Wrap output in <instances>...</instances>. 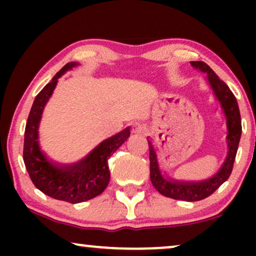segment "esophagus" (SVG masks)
I'll return each mask as SVG.
<instances>
[{"label": "esophagus", "instance_id": "34e87169", "mask_svg": "<svg viewBox=\"0 0 256 256\" xmlns=\"http://www.w3.org/2000/svg\"><path fill=\"white\" fill-rule=\"evenodd\" d=\"M132 132L134 134H143L146 132V126L142 122H134L132 126Z\"/></svg>", "mask_w": 256, "mask_h": 256}]
</instances>
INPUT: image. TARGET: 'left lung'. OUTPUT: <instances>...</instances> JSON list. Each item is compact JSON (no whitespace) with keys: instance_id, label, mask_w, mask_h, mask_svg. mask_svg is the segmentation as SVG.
<instances>
[{"instance_id":"obj_1","label":"left lung","mask_w":256,"mask_h":256,"mask_svg":"<svg viewBox=\"0 0 256 256\" xmlns=\"http://www.w3.org/2000/svg\"><path fill=\"white\" fill-rule=\"evenodd\" d=\"M191 65L200 70L202 72L208 73V78L216 96L222 104L224 113L227 118V128H228V135H227V143H228V155L222 166L212 178L208 180L200 182V183H184V182L168 180L163 178L160 172L158 164H157V157L155 149L152 142L148 141L149 144V157H150V180L154 188L166 197L177 199V200L186 202H198L202 199L208 198L211 196L224 182L228 180L233 170V164L236 160L238 146H239L241 138V116L238 101L222 80L216 74L214 71L204 62H191Z\"/></svg>"}]
</instances>
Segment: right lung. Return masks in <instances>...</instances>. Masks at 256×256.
Segmentation results:
<instances>
[{
  "label": "right lung",
  "instance_id": "add662e5",
  "mask_svg": "<svg viewBox=\"0 0 256 256\" xmlns=\"http://www.w3.org/2000/svg\"><path fill=\"white\" fill-rule=\"evenodd\" d=\"M68 62L57 72L40 93L31 107L24 132L23 160L34 186L48 197L76 204L90 200L100 194L110 183L108 160L130 136L129 128L100 143L86 158L68 166H58L48 162L38 146V124L43 108L57 85L58 78L76 66Z\"/></svg>",
  "mask_w": 256,
  "mask_h": 256
}]
</instances>
